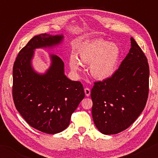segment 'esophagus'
I'll return each instance as SVG.
<instances>
[{
  "mask_svg": "<svg viewBox=\"0 0 158 158\" xmlns=\"http://www.w3.org/2000/svg\"><path fill=\"white\" fill-rule=\"evenodd\" d=\"M84 90H85V96H86V97H89V96L90 95V90L89 89V88H85Z\"/></svg>",
  "mask_w": 158,
  "mask_h": 158,
  "instance_id": "obj_1",
  "label": "esophagus"
}]
</instances>
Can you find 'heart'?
<instances>
[{
    "label": "heart",
    "instance_id": "b5f03b06",
    "mask_svg": "<svg viewBox=\"0 0 158 158\" xmlns=\"http://www.w3.org/2000/svg\"><path fill=\"white\" fill-rule=\"evenodd\" d=\"M120 57V50L114 43L102 39L88 41L78 49L77 56L70 54L69 66L74 73L81 71V63L89 64L90 75L97 80H105L115 72Z\"/></svg>",
    "mask_w": 158,
    "mask_h": 158
}]
</instances>
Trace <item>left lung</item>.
Instances as JSON below:
<instances>
[{
	"instance_id": "1",
	"label": "left lung",
	"mask_w": 158,
	"mask_h": 158,
	"mask_svg": "<svg viewBox=\"0 0 158 158\" xmlns=\"http://www.w3.org/2000/svg\"><path fill=\"white\" fill-rule=\"evenodd\" d=\"M149 68L147 59L131 38V49L111 77L94 83L92 117L104 135H116L133 123L146 106Z\"/></svg>"
}]
</instances>
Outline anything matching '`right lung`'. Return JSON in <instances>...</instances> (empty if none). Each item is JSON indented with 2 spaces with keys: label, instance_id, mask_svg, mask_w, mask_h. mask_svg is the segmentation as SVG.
Masks as SVG:
<instances>
[{
  "label": "right lung",
  "instance_id": "add662e5",
  "mask_svg": "<svg viewBox=\"0 0 158 158\" xmlns=\"http://www.w3.org/2000/svg\"><path fill=\"white\" fill-rule=\"evenodd\" d=\"M63 39V35L34 36L21 49L13 65L12 97L16 109L30 126L47 134L64 131L85 97L81 83L66 77L64 62L58 56L50 54L51 63L44 73H37L32 67L35 49L53 48Z\"/></svg>",
  "mask_w": 158,
  "mask_h": 158
}]
</instances>
